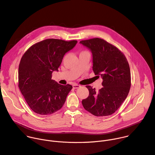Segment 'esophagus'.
<instances>
[{
	"label": "esophagus",
	"mask_w": 155,
	"mask_h": 155,
	"mask_svg": "<svg viewBox=\"0 0 155 155\" xmlns=\"http://www.w3.org/2000/svg\"><path fill=\"white\" fill-rule=\"evenodd\" d=\"M80 87H81V86H79L78 84H74V85H73V87L74 89H78V88H79Z\"/></svg>",
	"instance_id": "obj_1"
}]
</instances>
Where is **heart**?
I'll use <instances>...</instances> for the list:
<instances>
[{"mask_svg": "<svg viewBox=\"0 0 155 155\" xmlns=\"http://www.w3.org/2000/svg\"><path fill=\"white\" fill-rule=\"evenodd\" d=\"M86 51H82L81 53H82V52H86Z\"/></svg>", "mask_w": 155, "mask_h": 155, "instance_id": "heart-1", "label": "heart"}]
</instances>
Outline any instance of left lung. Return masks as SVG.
Returning <instances> with one entry per match:
<instances>
[{"instance_id": "left-lung-1", "label": "left lung", "mask_w": 155, "mask_h": 155, "mask_svg": "<svg viewBox=\"0 0 155 155\" xmlns=\"http://www.w3.org/2000/svg\"><path fill=\"white\" fill-rule=\"evenodd\" d=\"M80 43L92 53V69L95 75L102 78L103 87L98 91L86 86L89 96L82 101L84 108L97 117L114 114L127 98L131 86L129 64L124 54L105 40L94 38Z\"/></svg>"}]
</instances>
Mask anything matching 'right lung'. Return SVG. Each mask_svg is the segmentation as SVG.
<instances>
[{
  "instance_id": "add662e5",
  "label": "right lung",
  "mask_w": 155,
  "mask_h": 155,
  "mask_svg": "<svg viewBox=\"0 0 155 155\" xmlns=\"http://www.w3.org/2000/svg\"><path fill=\"white\" fill-rule=\"evenodd\" d=\"M76 40L46 39L33 45L23 54L18 67V87L30 109L40 115L60 109L73 86L61 85L51 79L65 53Z\"/></svg>"
}]
</instances>
